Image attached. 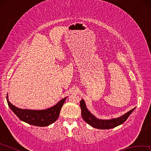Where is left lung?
Returning a JSON list of instances; mask_svg holds the SVG:
<instances>
[{"label": "left lung", "mask_w": 151, "mask_h": 151, "mask_svg": "<svg viewBox=\"0 0 151 151\" xmlns=\"http://www.w3.org/2000/svg\"><path fill=\"white\" fill-rule=\"evenodd\" d=\"M81 114L82 117L86 123H88L91 127L98 129H110L114 128L119 125H121L127 121L132 111L136 108L132 109L131 111L127 112L123 115L111 119H99L93 115L91 112L86 108L85 101L83 99L80 101Z\"/></svg>", "instance_id": "left-lung-1"}]
</instances>
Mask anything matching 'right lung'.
Wrapping results in <instances>:
<instances>
[{
  "mask_svg": "<svg viewBox=\"0 0 151 151\" xmlns=\"http://www.w3.org/2000/svg\"><path fill=\"white\" fill-rule=\"evenodd\" d=\"M66 98L67 97L61 99L50 108L44 110H30L22 109L15 106L9 102L8 94L6 96L9 106L19 119L28 124L37 127H47L57 121L59 116L60 109Z\"/></svg>",
  "mask_w": 151,
  "mask_h": 151,
  "instance_id": "add662e5",
  "label": "right lung"
}]
</instances>
